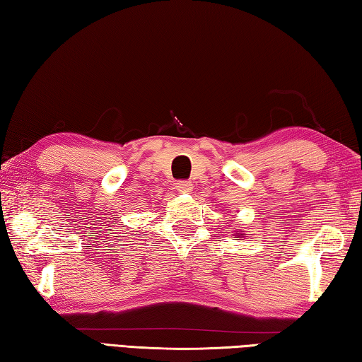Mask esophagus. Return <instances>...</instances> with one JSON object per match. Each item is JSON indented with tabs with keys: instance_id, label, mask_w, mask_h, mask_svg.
I'll return each instance as SVG.
<instances>
[{
	"instance_id": "1",
	"label": "esophagus",
	"mask_w": 362,
	"mask_h": 362,
	"mask_svg": "<svg viewBox=\"0 0 362 362\" xmlns=\"http://www.w3.org/2000/svg\"><path fill=\"white\" fill-rule=\"evenodd\" d=\"M175 188L179 193H191V191H193V183L187 180H180L175 183Z\"/></svg>"
}]
</instances>
